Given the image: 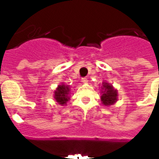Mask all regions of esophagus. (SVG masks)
<instances>
[{
  "mask_svg": "<svg viewBox=\"0 0 159 159\" xmlns=\"http://www.w3.org/2000/svg\"><path fill=\"white\" fill-rule=\"evenodd\" d=\"M82 82H83V83H88L89 80L86 77H83V78H82Z\"/></svg>",
  "mask_w": 159,
  "mask_h": 159,
  "instance_id": "esophagus-1",
  "label": "esophagus"
}]
</instances>
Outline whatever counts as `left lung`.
<instances>
[{"label":"left lung","mask_w":159,"mask_h":159,"mask_svg":"<svg viewBox=\"0 0 159 159\" xmlns=\"http://www.w3.org/2000/svg\"><path fill=\"white\" fill-rule=\"evenodd\" d=\"M101 93L102 95L100 97V100L106 107L113 105L117 100V91L114 89L112 85L107 82H103L102 83Z\"/></svg>","instance_id":"left-lung-1"}]
</instances>
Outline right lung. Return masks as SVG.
Returning <instances> with one entry per match:
<instances>
[{
    "label": "right lung",
    "instance_id": "1",
    "mask_svg": "<svg viewBox=\"0 0 159 159\" xmlns=\"http://www.w3.org/2000/svg\"><path fill=\"white\" fill-rule=\"evenodd\" d=\"M70 87L68 85H65L64 83H61V85H59L58 88L54 91V99L61 106L66 105L67 101L70 100Z\"/></svg>",
    "mask_w": 159,
    "mask_h": 159
}]
</instances>
